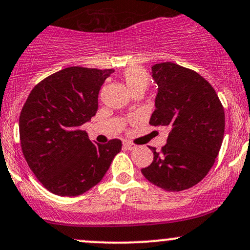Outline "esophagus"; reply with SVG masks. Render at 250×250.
Here are the masks:
<instances>
[{
  "label": "esophagus",
  "mask_w": 250,
  "mask_h": 250,
  "mask_svg": "<svg viewBox=\"0 0 250 250\" xmlns=\"http://www.w3.org/2000/svg\"><path fill=\"white\" fill-rule=\"evenodd\" d=\"M123 146H125V148H127V149H129V150H133V149H135V148H136L135 145L131 144V142H129V141H123Z\"/></svg>",
  "instance_id": "obj_1"
}]
</instances>
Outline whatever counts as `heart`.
<instances>
[{
	"label": "heart",
	"mask_w": 250,
	"mask_h": 250,
	"mask_svg": "<svg viewBox=\"0 0 250 250\" xmlns=\"http://www.w3.org/2000/svg\"><path fill=\"white\" fill-rule=\"evenodd\" d=\"M122 81L125 82L128 91L131 95L144 94L150 83V78L147 71L140 66H130L125 68L122 73Z\"/></svg>",
	"instance_id": "obj_1"
}]
</instances>
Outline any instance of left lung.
<instances>
[{
  "label": "left lung",
  "mask_w": 250,
  "mask_h": 250,
  "mask_svg": "<svg viewBox=\"0 0 250 250\" xmlns=\"http://www.w3.org/2000/svg\"><path fill=\"white\" fill-rule=\"evenodd\" d=\"M158 84L150 125L169 129L167 144L153 152V163L141 169L145 178L168 192L188 190L202 182L215 164L224 136V108L205 78L174 64L152 66Z\"/></svg>",
  "instance_id": "obj_1"
}]
</instances>
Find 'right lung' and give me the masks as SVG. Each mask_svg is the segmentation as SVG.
<instances>
[{"label":"right lung","mask_w":250,"mask_h":250,"mask_svg":"<svg viewBox=\"0 0 250 250\" xmlns=\"http://www.w3.org/2000/svg\"><path fill=\"white\" fill-rule=\"evenodd\" d=\"M112 68L72 66L38 83L19 120L23 156L49 192L76 197L103 179L122 142L94 144L81 127L98 109V92Z\"/></svg>","instance_id":"obj_1"}]
</instances>
